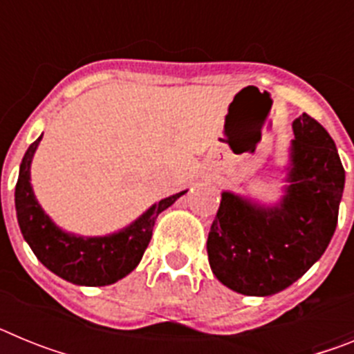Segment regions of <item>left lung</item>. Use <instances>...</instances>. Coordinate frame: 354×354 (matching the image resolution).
Returning a JSON list of instances; mask_svg holds the SVG:
<instances>
[{"label": "left lung", "instance_id": "obj_1", "mask_svg": "<svg viewBox=\"0 0 354 354\" xmlns=\"http://www.w3.org/2000/svg\"><path fill=\"white\" fill-rule=\"evenodd\" d=\"M282 195L273 204L221 192L207 237L209 264L228 289L271 296L321 259L339 218L346 171L335 142L306 113L292 122Z\"/></svg>", "mask_w": 354, "mask_h": 354}]
</instances>
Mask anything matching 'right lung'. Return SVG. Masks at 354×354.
<instances>
[{"label": "right lung", "mask_w": 354, "mask_h": 354, "mask_svg": "<svg viewBox=\"0 0 354 354\" xmlns=\"http://www.w3.org/2000/svg\"><path fill=\"white\" fill-rule=\"evenodd\" d=\"M42 134L28 147L15 184V212L21 234L49 271L74 286H111L140 264L158 216L186 192L150 205L127 227L106 236H77L60 228L44 211L31 186V161Z\"/></svg>", "instance_id": "obj_1"}]
</instances>
